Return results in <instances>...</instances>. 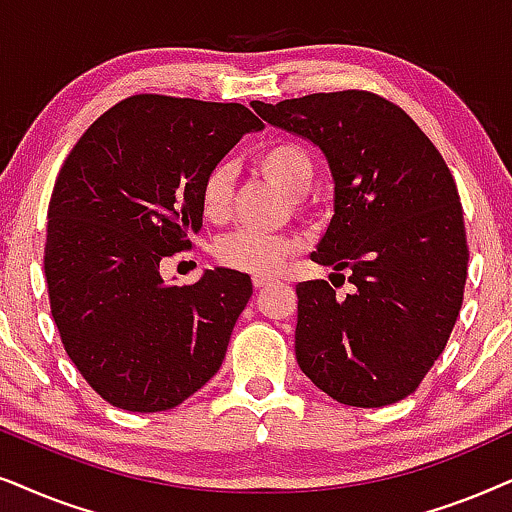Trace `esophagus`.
<instances>
[{"mask_svg":"<svg viewBox=\"0 0 512 512\" xmlns=\"http://www.w3.org/2000/svg\"><path fill=\"white\" fill-rule=\"evenodd\" d=\"M252 285H255V288H267V285H271V278L269 276H255L252 278Z\"/></svg>","mask_w":512,"mask_h":512,"instance_id":"esophagus-1","label":"esophagus"}]
</instances>
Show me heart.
Listing matches in <instances>:
<instances>
[{
	"instance_id": "b5f03b06",
	"label": "heart",
	"mask_w": 512,
	"mask_h": 512,
	"mask_svg": "<svg viewBox=\"0 0 512 512\" xmlns=\"http://www.w3.org/2000/svg\"><path fill=\"white\" fill-rule=\"evenodd\" d=\"M252 166L276 185L285 196L297 199L311 185L313 161L304 145L295 140H274L252 154ZM201 213L210 222H222L231 203V168L215 163L203 175L199 187ZM302 243L297 236H267L255 231H236L215 245V257L222 267L252 276H274L288 267Z\"/></svg>"
}]
</instances>
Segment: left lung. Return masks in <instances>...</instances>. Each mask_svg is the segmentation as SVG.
<instances>
[{"instance_id": "obj_1", "label": "left lung", "mask_w": 512, "mask_h": 512, "mask_svg": "<svg viewBox=\"0 0 512 512\" xmlns=\"http://www.w3.org/2000/svg\"><path fill=\"white\" fill-rule=\"evenodd\" d=\"M252 107L316 142L335 177V217L311 260L342 281L346 270L353 290L297 285V363L337 403H398L445 351L463 304L468 241L452 170L405 109L372 91Z\"/></svg>"}]
</instances>
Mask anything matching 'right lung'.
Instances as JSON below:
<instances>
[{"label":"right lung","mask_w":512,"mask_h":512,"mask_svg":"<svg viewBox=\"0 0 512 512\" xmlns=\"http://www.w3.org/2000/svg\"><path fill=\"white\" fill-rule=\"evenodd\" d=\"M260 126L241 102L140 93L100 114L67 154L44 245L51 316L109 405L173 410L220 370L250 276L213 269L166 285L159 264L192 250L203 175Z\"/></svg>","instance_id":"right-lung-1"}]
</instances>
